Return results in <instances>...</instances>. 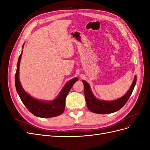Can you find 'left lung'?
Here are the masks:
<instances>
[{"mask_svg":"<svg viewBox=\"0 0 150 150\" xmlns=\"http://www.w3.org/2000/svg\"><path fill=\"white\" fill-rule=\"evenodd\" d=\"M84 84V91L85 99L87 106L89 110L97 114H109L120 110L124 106L125 104L128 101L137 83V76H134V81L130 89L126 93L125 96L116 99L115 101H105L99 100L94 96L91 91L89 85L83 80Z\"/></svg>","mask_w":150,"mask_h":150,"instance_id":"obj_1","label":"left lung"}]
</instances>
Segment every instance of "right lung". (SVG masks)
Returning a JSON list of instances; mask_svg holds the SVG:
<instances>
[{"mask_svg":"<svg viewBox=\"0 0 150 150\" xmlns=\"http://www.w3.org/2000/svg\"><path fill=\"white\" fill-rule=\"evenodd\" d=\"M23 47V46H22ZM22 52L19 56L17 64V70L15 76V84L17 92L22 102L28 110L34 116L40 117H51L61 115L64 112L66 104V98L72 86L76 81H78L75 78L67 82L60 93L58 97L54 100L49 102L40 101L34 99L26 93L22 88L19 79V70Z\"/></svg>","mask_w":150,"mask_h":150,"instance_id":"obj_1","label":"right lung"}]
</instances>
